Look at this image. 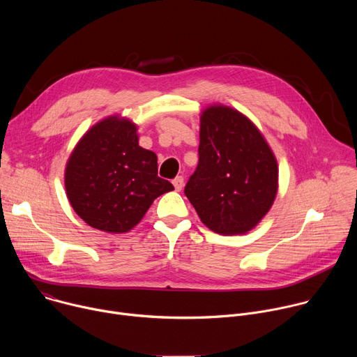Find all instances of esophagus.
I'll return each instance as SVG.
<instances>
[{"label":"esophagus","mask_w":357,"mask_h":357,"mask_svg":"<svg viewBox=\"0 0 357 357\" xmlns=\"http://www.w3.org/2000/svg\"><path fill=\"white\" fill-rule=\"evenodd\" d=\"M172 183H174V186H175V189L179 192V190H182V188H183V176H176L174 181H172Z\"/></svg>","instance_id":"obj_1"}]
</instances>
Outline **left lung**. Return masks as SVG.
Listing matches in <instances>:
<instances>
[{
  "label": "left lung",
  "instance_id": "8db88e82",
  "mask_svg": "<svg viewBox=\"0 0 357 357\" xmlns=\"http://www.w3.org/2000/svg\"><path fill=\"white\" fill-rule=\"evenodd\" d=\"M199 138V164L185 195L206 227L225 236L244 234L274 203V152L251 120L223 105L202 112Z\"/></svg>",
  "mask_w": 357,
  "mask_h": 357
}]
</instances>
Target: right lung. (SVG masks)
<instances>
[{
    "instance_id": "obj_1",
    "label": "right lung",
    "mask_w": 357,
    "mask_h": 357,
    "mask_svg": "<svg viewBox=\"0 0 357 357\" xmlns=\"http://www.w3.org/2000/svg\"><path fill=\"white\" fill-rule=\"evenodd\" d=\"M66 195L89 226L127 233L172 183L158 176L155 152L138 145L137 126L110 116L76 144L65 169Z\"/></svg>"
}]
</instances>
